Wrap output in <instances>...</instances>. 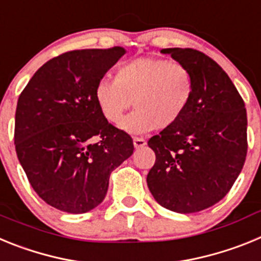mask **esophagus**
<instances>
[{"label":"esophagus","instance_id":"esophagus-1","mask_svg":"<svg viewBox=\"0 0 261 261\" xmlns=\"http://www.w3.org/2000/svg\"><path fill=\"white\" fill-rule=\"evenodd\" d=\"M133 145H135V147L137 149V147L145 146V145H146V141H145V138L135 137V138H133Z\"/></svg>","mask_w":261,"mask_h":261}]
</instances>
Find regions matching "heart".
<instances>
[{
	"mask_svg": "<svg viewBox=\"0 0 261 261\" xmlns=\"http://www.w3.org/2000/svg\"><path fill=\"white\" fill-rule=\"evenodd\" d=\"M193 93L195 78L186 65L145 56L119 64L115 80L100 78L94 87V99L110 123H119L133 102L136 110L120 126L141 135L174 126L190 108Z\"/></svg>",
	"mask_w": 261,
	"mask_h": 261,
	"instance_id": "obj_1",
	"label": "heart"
}]
</instances>
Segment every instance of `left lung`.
<instances>
[{
	"label": "left lung",
	"mask_w": 261,
	"mask_h": 261,
	"mask_svg": "<svg viewBox=\"0 0 261 261\" xmlns=\"http://www.w3.org/2000/svg\"><path fill=\"white\" fill-rule=\"evenodd\" d=\"M161 52L190 69L195 93L184 116L147 141L155 153L147 187L163 208L195 213L222 200L241 174L247 112L229 75L205 53L192 48Z\"/></svg>",
	"instance_id": "left-lung-1"
}]
</instances>
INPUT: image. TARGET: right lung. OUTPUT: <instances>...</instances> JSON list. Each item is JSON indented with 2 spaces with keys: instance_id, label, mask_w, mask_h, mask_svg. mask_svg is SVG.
Returning <instances> with one entry per match:
<instances>
[{
  "instance_id": "right-lung-1",
  "label": "right lung",
  "mask_w": 261,
  "mask_h": 261,
  "mask_svg": "<svg viewBox=\"0 0 261 261\" xmlns=\"http://www.w3.org/2000/svg\"><path fill=\"white\" fill-rule=\"evenodd\" d=\"M124 53L123 47L62 53L32 75L18 99V159L39 197L59 211L98 206L111 172L135 150L132 137L108 123L94 99L96 82Z\"/></svg>"
}]
</instances>
